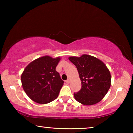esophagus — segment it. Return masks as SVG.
Wrapping results in <instances>:
<instances>
[{
    "instance_id": "obj_1",
    "label": "esophagus",
    "mask_w": 133,
    "mask_h": 133,
    "mask_svg": "<svg viewBox=\"0 0 133 133\" xmlns=\"http://www.w3.org/2000/svg\"><path fill=\"white\" fill-rule=\"evenodd\" d=\"M66 83H70V79H67V80H66Z\"/></svg>"
}]
</instances>
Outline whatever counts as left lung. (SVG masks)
Wrapping results in <instances>:
<instances>
[{
  "instance_id": "8db88e82",
  "label": "left lung",
  "mask_w": 133,
  "mask_h": 133,
  "mask_svg": "<svg viewBox=\"0 0 133 133\" xmlns=\"http://www.w3.org/2000/svg\"><path fill=\"white\" fill-rule=\"evenodd\" d=\"M69 60L76 66L82 82L80 90L74 93L76 100L85 105L100 102L111 85V75L105 64L88 55L71 56Z\"/></svg>"
}]
</instances>
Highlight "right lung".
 I'll use <instances>...</instances> for the list:
<instances>
[{
	"label": "right lung",
	"mask_w": 133,
	"mask_h": 133,
	"mask_svg": "<svg viewBox=\"0 0 133 133\" xmlns=\"http://www.w3.org/2000/svg\"><path fill=\"white\" fill-rule=\"evenodd\" d=\"M60 60L44 56L30 63L21 76L22 87L27 95L39 104L50 103L57 97L64 82L56 67Z\"/></svg>",
	"instance_id": "add662e5"
}]
</instances>
